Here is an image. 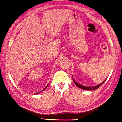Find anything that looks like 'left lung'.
<instances>
[{
	"label": "left lung",
	"mask_w": 122,
	"mask_h": 122,
	"mask_svg": "<svg viewBox=\"0 0 122 122\" xmlns=\"http://www.w3.org/2000/svg\"><path fill=\"white\" fill-rule=\"evenodd\" d=\"M73 81H74V83H75V84H76V86H78V87L81 88V89H82L86 90V91H93V90L97 89L98 88H99L100 86H101L102 85L103 83H104V81H106V79L104 81H103L102 83H101V84L97 85V86H83V85L79 84V83H78V82H76V81H75L74 79H73Z\"/></svg>",
	"instance_id": "8db88e82"
}]
</instances>
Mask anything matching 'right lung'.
<instances>
[{
  "label": "right lung",
  "mask_w": 122,
  "mask_h": 122,
  "mask_svg": "<svg viewBox=\"0 0 122 122\" xmlns=\"http://www.w3.org/2000/svg\"><path fill=\"white\" fill-rule=\"evenodd\" d=\"M48 84L47 85V86H46V87H45V88H44V89H43V90H42V91H41V92H43V91H44V90H45V89H46V88L48 87ZM41 92H38V93H34V94H39V93H41Z\"/></svg>",
  "instance_id": "1"
}]
</instances>
